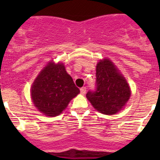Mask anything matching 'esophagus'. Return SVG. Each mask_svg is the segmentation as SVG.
Segmentation results:
<instances>
[{"instance_id": "obj_1", "label": "esophagus", "mask_w": 160, "mask_h": 160, "mask_svg": "<svg viewBox=\"0 0 160 160\" xmlns=\"http://www.w3.org/2000/svg\"><path fill=\"white\" fill-rule=\"evenodd\" d=\"M80 93L82 95H84L86 93V88H80Z\"/></svg>"}]
</instances>
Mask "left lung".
Instances as JSON below:
<instances>
[{
    "instance_id": "8db88e82",
    "label": "left lung",
    "mask_w": 160,
    "mask_h": 160,
    "mask_svg": "<svg viewBox=\"0 0 160 160\" xmlns=\"http://www.w3.org/2000/svg\"><path fill=\"white\" fill-rule=\"evenodd\" d=\"M96 78V90H89L86 95L93 107L107 115L122 110L130 98V87L110 59L98 62Z\"/></svg>"
}]
</instances>
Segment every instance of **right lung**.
Instances as JSON below:
<instances>
[{
    "label": "right lung",
    "mask_w": 160,
    "mask_h": 160,
    "mask_svg": "<svg viewBox=\"0 0 160 160\" xmlns=\"http://www.w3.org/2000/svg\"><path fill=\"white\" fill-rule=\"evenodd\" d=\"M80 93L63 63L49 62L32 83L31 97L34 106L45 115L55 117L62 112Z\"/></svg>",
    "instance_id": "right-lung-1"
}]
</instances>
